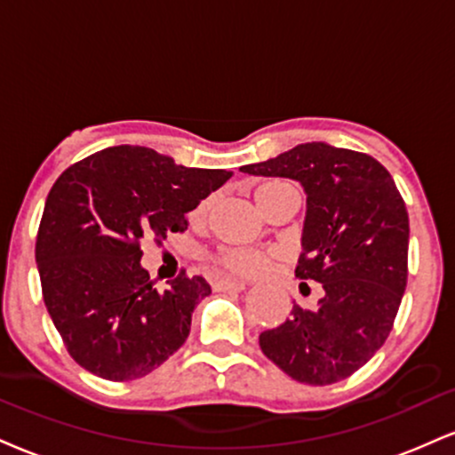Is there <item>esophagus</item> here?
<instances>
[{
  "instance_id": "obj_1",
  "label": "esophagus",
  "mask_w": 455,
  "mask_h": 455,
  "mask_svg": "<svg viewBox=\"0 0 455 455\" xmlns=\"http://www.w3.org/2000/svg\"><path fill=\"white\" fill-rule=\"evenodd\" d=\"M245 286H248L245 282L218 280L216 283H213V290H216V292H242V290H245Z\"/></svg>"
}]
</instances>
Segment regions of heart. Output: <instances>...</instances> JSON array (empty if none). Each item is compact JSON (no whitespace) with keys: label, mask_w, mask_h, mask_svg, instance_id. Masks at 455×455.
Returning <instances> with one entry per match:
<instances>
[{"label":"heart","mask_w":455,"mask_h":455,"mask_svg":"<svg viewBox=\"0 0 455 455\" xmlns=\"http://www.w3.org/2000/svg\"><path fill=\"white\" fill-rule=\"evenodd\" d=\"M273 184H280V182H269V184H262L256 193H260L262 188ZM207 207H210V201H204L199 204L190 213V220L193 222H201L205 218ZM218 265L222 267L224 271L231 273V275H239V277H254L260 275L269 269V262H271V254L269 251H262V250H251V248H228L220 251V256L216 259Z\"/></svg>","instance_id":"heart-1"}]
</instances>
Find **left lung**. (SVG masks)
<instances>
[{
	"instance_id": "obj_1",
	"label": "left lung",
	"mask_w": 455,
	"mask_h": 455,
	"mask_svg": "<svg viewBox=\"0 0 455 455\" xmlns=\"http://www.w3.org/2000/svg\"><path fill=\"white\" fill-rule=\"evenodd\" d=\"M239 172L303 186L307 213L294 275L324 288L314 309L294 305L283 324L260 332L262 354L300 384H337L384 346L401 307L409 251L403 196L373 156L324 141Z\"/></svg>"
}]
</instances>
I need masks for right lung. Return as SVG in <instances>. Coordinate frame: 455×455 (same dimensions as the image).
Instances as JSON below:
<instances>
[{"mask_svg": "<svg viewBox=\"0 0 455 455\" xmlns=\"http://www.w3.org/2000/svg\"><path fill=\"white\" fill-rule=\"evenodd\" d=\"M231 175L175 165L144 146L106 148L59 175L36 262L48 314L82 369L109 381L138 379L184 346L210 283L182 273L158 292L140 262V242L186 231V213Z\"/></svg>", "mask_w": 455, "mask_h": 455, "instance_id": "1", "label": "right lung"}]
</instances>
